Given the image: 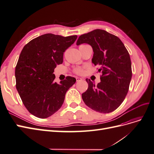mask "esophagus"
<instances>
[{
    "mask_svg": "<svg viewBox=\"0 0 154 154\" xmlns=\"http://www.w3.org/2000/svg\"><path fill=\"white\" fill-rule=\"evenodd\" d=\"M76 82H80V81H81V80H82V78H81L76 77Z\"/></svg>",
    "mask_w": 154,
    "mask_h": 154,
    "instance_id": "34e87169",
    "label": "esophagus"
}]
</instances>
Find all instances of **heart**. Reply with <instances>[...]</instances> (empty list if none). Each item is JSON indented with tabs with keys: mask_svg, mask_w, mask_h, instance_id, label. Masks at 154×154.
I'll list each match as a JSON object with an SVG mask.
<instances>
[{
	"mask_svg": "<svg viewBox=\"0 0 154 154\" xmlns=\"http://www.w3.org/2000/svg\"><path fill=\"white\" fill-rule=\"evenodd\" d=\"M74 72L77 74H80V75H81V74H83L84 73V70H83V68L77 67L76 69H74Z\"/></svg>",
	"mask_w": 154,
	"mask_h": 154,
	"instance_id": "1",
	"label": "heart"
}]
</instances>
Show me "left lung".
Segmentation results:
<instances>
[{"label": "left lung", "instance_id": "1", "mask_svg": "<svg viewBox=\"0 0 154 154\" xmlns=\"http://www.w3.org/2000/svg\"><path fill=\"white\" fill-rule=\"evenodd\" d=\"M83 43L92 46V62L99 66L101 75L97 85L86 79L88 87L82 94V99L92 110L111 112L123 103L129 89L132 75L130 54L118 36L103 29H97L80 36L76 44Z\"/></svg>", "mask_w": 154, "mask_h": 154}]
</instances>
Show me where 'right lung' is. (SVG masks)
<instances>
[{
	"label": "right lung",
	"mask_w": 154,
	"mask_h": 154,
	"mask_svg": "<svg viewBox=\"0 0 154 154\" xmlns=\"http://www.w3.org/2000/svg\"><path fill=\"white\" fill-rule=\"evenodd\" d=\"M76 38L48 33L32 39L22 50L15 67L16 88L27 110L36 117L47 118L57 112L75 83V78L67 76L58 84L53 72Z\"/></svg>",
	"instance_id": "obj_1"
}]
</instances>
